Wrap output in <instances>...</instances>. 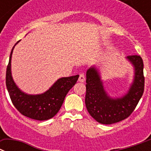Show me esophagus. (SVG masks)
Masks as SVG:
<instances>
[{"instance_id":"obj_1","label":"esophagus","mask_w":151,"mask_h":151,"mask_svg":"<svg viewBox=\"0 0 151 151\" xmlns=\"http://www.w3.org/2000/svg\"><path fill=\"white\" fill-rule=\"evenodd\" d=\"M78 81H80V82H83V81H85V74H80V76H79Z\"/></svg>"}]
</instances>
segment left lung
I'll list each match as a JSON object with an SVG mask.
<instances>
[{
    "label": "left lung",
    "mask_w": 151,
    "mask_h": 151,
    "mask_svg": "<svg viewBox=\"0 0 151 151\" xmlns=\"http://www.w3.org/2000/svg\"><path fill=\"white\" fill-rule=\"evenodd\" d=\"M135 68V78L128 93L119 99H112L104 89L98 70L91 68L86 71L85 103L89 114L101 124H113L131 115L145 90L144 63L138 55L127 56Z\"/></svg>",
    "instance_id": "left-lung-1"
}]
</instances>
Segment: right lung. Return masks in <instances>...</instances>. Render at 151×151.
Wrapping results in <instances>:
<instances>
[{
    "mask_svg": "<svg viewBox=\"0 0 151 151\" xmlns=\"http://www.w3.org/2000/svg\"><path fill=\"white\" fill-rule=\"evenodd\" d=\"M13 48L12 49L6 71V89L12 103L19 112L27 117L36 120L51 119L59 112L66 95L77 83L79 75L59 79L43 94H25L17 87L12 78L11 57Z\"/></svg>",
    "mask_w": 151,
    "mask_h": 151,
    "instance_id": "obj_1",
    "label": "right lung"
}]
</instances>
